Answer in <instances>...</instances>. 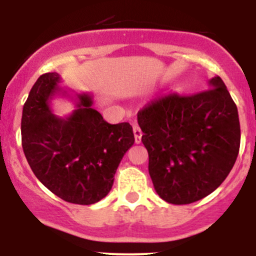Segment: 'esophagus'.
<instances>
[{"instance_id":"esophagus-1","label":"esophagus","mask_w":256,"mask_h":256,"mask_svg":"<svg viewBox=\"0 0 256 256\" xmlns=\"http://www.w3.org/2000/svg\"><path fill=\"white\" fill-rule=\"evenodd\" d=\"M132 130H134V136H135V142L136 144H140L141 142V138H142V131H141L140 126L138 125H134L132 126Z\"/></svg>"}]
</instances>
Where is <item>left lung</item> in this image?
<instances>
[{"instance_id": "left-lung-1", "label": "left lung", "mask_w": 256, "mask_h": 256, "mask_svg": "<svg viewBox=\"0 0 256 256\" xmlns=\"http://www.w3.org/2000/svg\"><path fill=\"white\" fill-rule=\"evenodd\" d=\"M157 194L172 204H190L223 183L239 154L238 109L220 76L208 90L154 100L138 114Z\"/></svg>"}]
</instances>
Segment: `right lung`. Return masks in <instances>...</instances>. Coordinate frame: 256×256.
<instances>
[{"label":"right lung","instance_id":"add662e5","mask_svg":"<svg viewBox=\"0 0 256 256\" xmlns=\"http://www.w3.org/2000/svg\"><path fill=\"white\" fill-rule=\"evenodd\" d=\"M60 82L58 73H46L30 89L20 122L23 152L50 192L74 204H94L110 192L124 154L135 142L132 126L108 124L85 92L76 94L69 115L53 114L50 100L69 96Z\"/></svg>","mask_w":256,"mask_h":256}]
</instances>
